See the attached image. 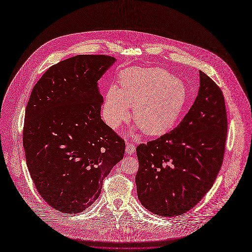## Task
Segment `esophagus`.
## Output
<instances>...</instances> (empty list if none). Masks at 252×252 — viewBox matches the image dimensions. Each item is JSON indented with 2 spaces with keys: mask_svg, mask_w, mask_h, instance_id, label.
I'll use <instances>...</instances> for the list:
<instances>
[{
  "mask_svg": "<svg viewBox=\"0 0 252 252\" xmlns=\"http://www.w3.org/2000/svg\"><path fill=\"white\" fill-rule=\"evenodd\" d=\"M135 151H136V147H135V145L134 144H132V143H126V153L128 154V155H132V154H134L135 153Z\"/></svg>",
  "mask_w": 252,
  "mask_h": 252,
  "instance_id": "34e87169",
  "label": "esophagus"
}]
</instances>
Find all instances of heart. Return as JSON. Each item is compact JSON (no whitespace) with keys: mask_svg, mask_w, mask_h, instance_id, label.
<instances>
[{"mask_svg":"<svg viewBox=\"0 0 252 252\" xmlns=\"http://www.w3.org/2000/svg\"><path fill=\"white\" fill-rule=\"evenodd\" d=\"M120 90L111 87L102 113L106 124L115 129L130 116L148 135L169 130L179 117L187 97L184 84L160 68H129L120 74Z\"/></svg>","mask_w":252,"mask_h":252,"instance_id":"b5f03b06","label":"heart"}]
</instances>
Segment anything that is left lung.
I'll return each instance as SVG.
<instances>
[{
    "label": "left lung",
    "instance_id": "left-lung-1",
    "mask_svg": "<svg viewBox=\"0 0 252 252\" xmlns=\"http://www.w3.org/2000/svg\"><path fill=\"white\" fill-rule=\"evenodd\" d=\"M198 95L176 128L137 147L141 204L160 217L183 215L211 189L222 163L227 132L223 94L202 71Z\"/></svg>",
    "mask_w": 252,
    "mask_h": 252
}]
</instances>
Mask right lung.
I'll return each instance as SVG.
<instances>
[{
    "instance_id": "right-lung-1",
    "label": "right lung",
    "mask_w": 252,
    "mask_h": 252,
    "mask_svg": "<svg viewBox=\"0 0 252 252\" xmlns=\"http://www.w3.org/2000/svg\"><path fill=\"white\" fill-rule=\"evenodd\" d=\"M106 55H78L51 66L33 87L23 133L33 183L53 209L78 214L99 196L123 158L125 142L101 117L97 81L114 64Z\"/></svg>"
}]
</instances>
